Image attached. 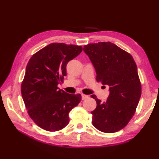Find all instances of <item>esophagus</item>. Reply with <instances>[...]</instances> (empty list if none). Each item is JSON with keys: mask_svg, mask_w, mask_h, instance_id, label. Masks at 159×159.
I'll use <instances>...</instances> for the list:
<instances>
[{"mask_svg": "<svg viewBox=\"0 0 159 159\" xmlns=\"http://www.w3.org/2000/svg\"><path fill=\"white\" fill-rule=\"evenodd\" d=\"M89 98V96L88 95H85V94H82V100H85Z\"/></svg>", "mask_w": 159, "mask_h": 159, "instance_id": "1", "label": "esophagus"}]
</instances>
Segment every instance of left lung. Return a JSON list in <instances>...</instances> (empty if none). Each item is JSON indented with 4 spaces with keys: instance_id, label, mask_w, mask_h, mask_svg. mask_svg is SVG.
<instances>
[{
    "instance_id": "1",
    "label": "left lung",
    "mask_w": 159,
    "mask_h": 159,
    "mask_svg": "<svg viewBox=\"0 0 159 159\" xmlns=\"http://www.w3.org/2000/svg\"><path fill=\"white\" fill-rule=\"evenodd\" d=\"M83 50L95 67L97 81L109 86L106 102L91 96L97 103L92 124L103 133H116L129 122L139 103L141 85L137 65L130 53L110 42L89 43Z\"/></svg>"
}]
</instances>
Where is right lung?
I'll use <instances>...</instances> for the list:
<instances>
[{"mask_svg": "<svg viewBox=\"0 0 159 159\" xmlns=\"http://www.w3.org/2000/svg\"><path fill=\"white\" fill-rule=\"evenodd\" d=\"M82 46L52 43L33 55L26 67L21 93L30 117L42 129L55 132L65 128L69 113L81 95L59 89L67 75L66 66L82 52Z\"/></svg>", "mask_w": 159, "mask_h": 159, "instance_id": "obj_1", "label": "right lung"}]
</instances>
